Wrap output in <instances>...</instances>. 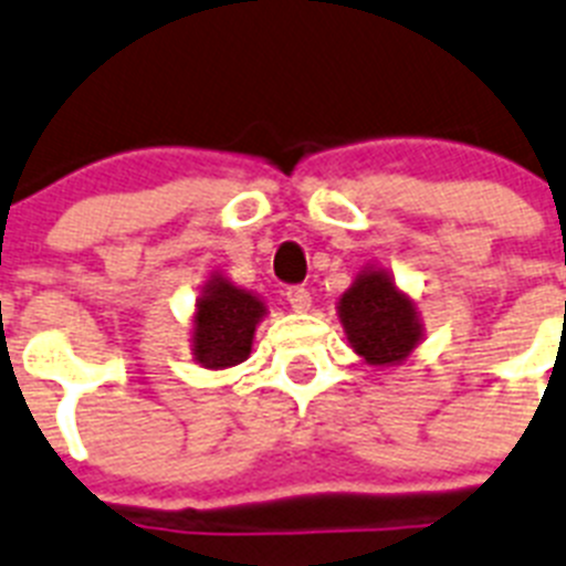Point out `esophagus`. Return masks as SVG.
I'll return each instance as SVG.
<instances>
[{
	"mask_svg": "<svg viewBox=\"0 0 566 566\" xmlns=\"http://www.w3.org/2000/svg\"><path fill=\"white\" fill-rule=\"evenodd\" d=\"M284 296H287L290 307H293L296 313L311 311V298L313 296H311V290L302 287V284H293V287H287V293H284Z\"/></svg>",
	"mask_w": 566,
	"mask_h": 566,
	"instance_id": "esophagus-1",
	"label": "esophagus"
}]
</instances>
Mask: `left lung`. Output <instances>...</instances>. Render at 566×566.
Masks as SVG:
<instances>
[{"mask_svg":"<svg viewBox=\"0 0 566 566\" xmlns=\"http://www.w3.org/2000/svg\"><path fill=\"white\" fill-rule=\"evenodd\" d=\"M338 318L353 350L367 365L390 367L410 356L421 342L416 304L396 290L385 270H361L353 287L338 298Z\"/></svg>","mask_w":566,"mask_h":566,"instance_id":"obj_1","label":"left lung"}]
</instances>
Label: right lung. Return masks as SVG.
<instances>
[{
  "label": "right lung",
  "instance_id": "add662e5",
  "mask_svg": "<svg viewBox=\"0 0 566 566\" xmlns=\"http://www.w3.org/2000/svg\"><path fill=\"white\" fill-rule=\"evenodd\" d=\"M264 304L222 276L205 284L193 316V356L208 370L242 365L253 347V333Z\"/></svg>",
  "mask_w": 566,
  "mask_h": 566
}]
</instances>
